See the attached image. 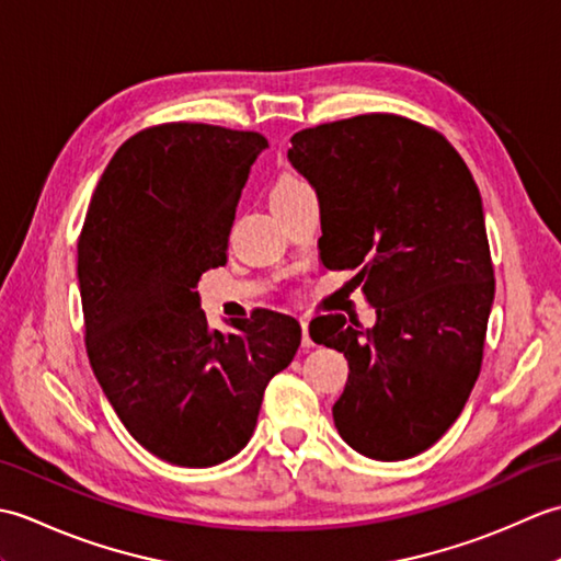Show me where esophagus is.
Wrapping results in <instances>:
<instances>
[{"mask_svg": "<svg viewBox=\"0 0 561 561\" xmlns=\"http://www.w3.org/2000/svg\"><path fill=\"white\" fill-rule=\"evenodd\" d=\"M301 342H304V347H313V340H311V335H308V320L306 318H301Z\"/></svg>", "mask_w": 561, "mask_h": 561, "instance_id": "1", "label": "esophagus"}]
</instances>
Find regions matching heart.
I'll list each match as a JSON object with an SVG mask.
<instances>
[{
  "label": "heart",
  "instance_id": "obj_1",
  "mask_svg": "<svg viewBox=\"0 0 561 561\" xmlns=\"http://www.w3.org/2000/svg\"><path fill=\"white\" fill-rule=\"evenodd\" d=\"M304 187H306V183H301L299 178L284 175V178H279L277 185H274L272 199H282V197H287V195H294V193H299V190H304Z\"/></svg>",
  "mask_w": 561,
  "mask_h": 561
}]
</instances>
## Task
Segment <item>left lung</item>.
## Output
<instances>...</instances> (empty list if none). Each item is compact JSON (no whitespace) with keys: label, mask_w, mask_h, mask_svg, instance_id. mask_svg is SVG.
Masks as SVG:
<instances>
[{"label":"left lung","mask_w":561,"mask_h":561,"mask_svg":"<svg viewBox=\"0 0 561 561\" xmlns=\"http://www.w3.org/2000/svg\"><path fill=\"white\" fill-rule=\"evenodd\" d=\"M289 161L320 202V260L359 270L376 325L318 316L313 342L347 356L332 408L347 444L404 460L458 420L480 376L494 267L480 190L450 141L390 113L308 127Z\"/></svg>","instance_id":"1"}]
</instances>
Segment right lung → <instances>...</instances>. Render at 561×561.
I'll list each match as a JSON object with an SVG mask.
<instances>
[{
	"label": "right lung",
	"instance_id": "obj_1",
	"mask_svg": "<svg viewBox=\"0 0 561 561\" xmlns=\"http://www.w3.org/2000/svg\"><path fill=\"white\" fill-rule=\"evenodd\" d=\"M267 139L165 123L115 151L79 236V291L93 374L139 446L181 468L233 458L262 396L301 344L270 308L211 330L195 291L226 265L241 190Z\"/></svg>",
	"mask_w": 561,
	"mask_h": 561
}]
</instances>
